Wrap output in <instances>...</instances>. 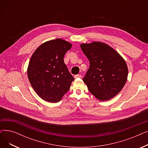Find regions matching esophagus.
Returning a JSON list of instances; mask_svg holds the SVG:
<instances>
[{
  "mask_svg": "<svg viewBox=\"0 0 148 148\" xmlns=\"http://www.w3.org/2000/svg\"><path fill=\"white\" fill-rule=\"evenodd\" d=\"M82 77V75L80 74H77L74 76V78L75 79H77V78H81Z\"/></svg>",
  "mask_w": 148,
  "mask_h": 148,
  "instance_id": "obj_1",
  "label": "esophagus"
}]
</instances>
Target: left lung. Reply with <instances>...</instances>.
Returning a JSON list of instances; mask_svg holds the SVG:
<instances>
[{"instance_id": "1", "label": "left lung", "mask_w": 148, "mask_h": 148, "mask_svg": "<svg viewBox=\"0 0 148 148\" xmlns=\"http://www.w3.org/2000/svg\"><path fill=\"white\" fill-rule=\"evenodd\" d=\"M80 47L90 63L83 79L89 92L103 101L119 94L128 77L125 60L110 46L101 42L82 44Z\"/></svg>"}]
</instances>
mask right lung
I'll return each instance as SVG.
<instances>
[{
	"mask_svg": "<svg viewBox=\"0 0 148 148\" xmlns=\"http://www.w3.org/2000/svg\"><path fill=\"white\" fill-rule=\"evenodd\" d=\"M71 47L62 39L50 40L38 47L30 58L29 80L38 95L46 101L59 102L74 80L64 60Z\"/></svg>",
	"mask_w": 148,
	"mask_h": 148,
	"instance_id": "add662e5",
	"label": "right lung"
}]
</instances>
